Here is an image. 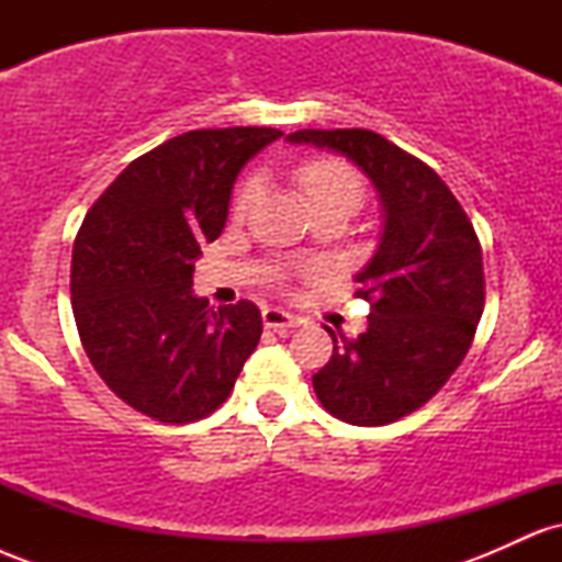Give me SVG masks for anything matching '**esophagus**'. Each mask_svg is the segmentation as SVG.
<instances>
[{"instance_id": "1", "label": "esophagus", "mask_w": 562, "mask_h": 562, "mask_svg": "<svg viewBox=\"0 0 562 562\" xmlns=\"http://www.w3.org/2000/svg\"><path fill=\"white\" fill-rule=\"evenodd\" d=\"M263 327H269V330H288V327H299L301 319L295 317V314L285 312V308H277V306H267L263 308Z\"/></svg>"}]
</instances>
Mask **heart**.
<instances>
[{
  "label": "heart",
  "instance_id": "obj_1",
  "mask_svg": "<svg viewBox=\"0 0 562 562\" xmlns=\"http://www.w3.org/2000/svg\"><path fill=\"white\" fill-rule=\"evenodd\" d=\"M299 182L308 200H312L314 209H322V205L330 203H348L357 209L364 195L359 173L348 164H344V160L335 158H319L306 164L299 171ZM256 195H259V179H245L235 195V214H245V211L250 209V203L256 200Z\"/></svg>",
  "mask_w": 562,
  "mask_h": 562
}]
</instances>
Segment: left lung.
<instances>
[{"label":"left lung","instance_id":"8db88e82","mask_svg":"<svg viewBox=\"0 0 562 562\" xmlns=\"http://www.w3.org/2000/svg\"><path fill=\"white\" fill-rule=\"evenodd\" d=\"M288 142L348 158L380 195L378 250L353 277L370 325L359 338L327 327L333 357L312 383L338 420L396 423L443 389L473 344L486 295L481 243L441 177L370 128H301Z\"/></svg>","mask_w":562,"mask_h":562}]
</instances>
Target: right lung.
<instances>
[{
  "mask_svg": "<svg viewBox=\"0 0 562 562\" xmlns=\"http://www.w3.org/2000/svg\"><path fill=\"white\" fill-rule=\"evenodd\" d=\"M280 128L179 134L115 177L74 243L70 306L97 375L153 420L182 425L227 402L261 338V312L192 293L200 245L227 224L237 173Z\"/></svg>",
  "mask_w": 562,
  "mask_h": 562,
  "instance_id": "right-lung-1",
  "label": "right lung"
}]
</instances>
